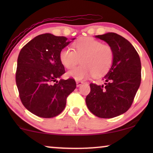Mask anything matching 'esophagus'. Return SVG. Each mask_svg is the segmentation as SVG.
I'll list each match as a JSON object with an SVG mask.
<instances>
[{"label":"esophagus","instance_id":"obj_1","mask_svg":"<svg viewBox=\"0 0 153 153\" xmlns=\"http://www.w3.org/2000/svg\"><path fill=\"white\" fill-rule=\"evenodd\" d=\"M76 86L79 87L80 85H82L84 82H83V81H76Z\"/></svg>","mask_w":153,"mask_h":153}]
</instances>
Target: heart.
Returning <instances> with one entry per match:
<instances>
[{
    "label": "heart",
    "mask_w": 153,
    "mask_h": 153,
    "mask_svg": "<svg viewBox=\"0 0 153 153\" xmlns=\"http://www.w3.org/2000/svg\"><path fill=\"white\" fill-rule=\"evenodd\" d=\"M74 51L65 48L60 52L61 63L68 70L73 69L81 62L80 66L68 72V75L77 80L93 76L100 77L111 68L114 61V50L111 46L102 44L91 37H81L73 43Z\"/></svg>",
    "instance_id": "heart-1"
}]
</instances>
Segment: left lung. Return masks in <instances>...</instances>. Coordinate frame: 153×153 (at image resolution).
I'll return each instance as SVG.
<instances>
[{
    "mask_svg": "<svg viewBox=\"0 0 153 153\" xmlns=\"http://www.w3.org/2000/svg\"><path fill=\"white\" fill-rule=\"evenodd\" d=\"M96 37L105 41L114 50V61L104 84L91 83L85 103L92 114L101 118H112L131 107L141 81V64L134 47L124 37L108 33Z\"/></svg>",
    "mask_w": 153,
    "mask_h": 153,
    "instance_id": "obj_1",
    "label": "left lung"
}]
</instances>
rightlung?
<instances>
[{"mask_svg": "<svg viewBox=\"0 0 153 153\" xmlns=\"http://www.w3.org/2000/svg\"><path fill=\"white\" fill-rule=\"evenodd\" d=\"M70 42L65 37L45 33L37 35L20 51L16 86L23 105L35 116L50 118L59 115L68 96L76 88L74 79L57 80L65 73L60 52Z\"/></svg>", "mask_w": 153, "mask_h": 153, "instance_id": "1", "label": "right lung"}]
</instances>
